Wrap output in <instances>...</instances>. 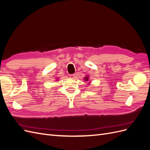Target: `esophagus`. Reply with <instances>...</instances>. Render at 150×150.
I'll list each match as a JSON object with an SVG mask.
<instances>
[{
	"label": "esophagus",
	"mask_w": 150,
	"mask_h": 150,
	"mask_svg": "<svg viewBox=\"0 0 150 150\" xmlns=\"http://www.w3.org/2000/svg\"><path fill=\"white\" fill-rule=\"evenodd\" d=\"M75 74H69V77H70V78H71V79H74V78H75Z\"/></svg>",
	"instance_id": "obj_1"
}]
</instances>
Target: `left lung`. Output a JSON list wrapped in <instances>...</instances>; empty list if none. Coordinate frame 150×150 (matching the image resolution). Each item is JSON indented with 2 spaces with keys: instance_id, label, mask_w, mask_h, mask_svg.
Returning <instances> with one entry per match:
<instances>
[{
  "instance_id": "1",
  "label": "left lung",
  "mask_w": 150,
  "mask_h": 150,
  "mask_svg": "<svg viewBox=\"0 0 150 150\" xmlns=\"http://www.w3.org/2000/svg\"><path fill=\"white\" fill-rule=\"evenodd\" d=\"M88 79H89V78H88V76H86V77H85V78H84V80H85L86 81H88Z\"/></svg>"
}]
</instances>
